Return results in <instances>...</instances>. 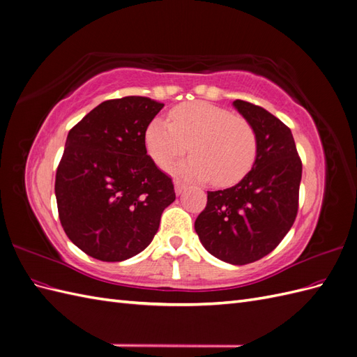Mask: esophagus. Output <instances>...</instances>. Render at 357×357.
Returning <instances> with one entry per match:
<instances>
[{
    "label": "esophagus",
    "instance_id": "obj_1",
    "mask_svg": "<svg viewBox=\"0 0 357 357\" xmlns=\"http://www.w3.org/2000/svg\"><path fill=\"white\" fill-rule=\"evenodd\" d=\"M174 189H176L177 195H181V193L188 189V185H185V183H181V181H176L174 183Z\"/></svg>",
    "mask_w": 357,
    "mask_h": 357
}]
</instances>
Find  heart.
Segmentation results:
<instances>
[{
	"label": "heart",
	"instance_id": "heart-1",
	"mask_svg": "<svg viewBox=\"0 0 357 357\" xmlns=\"http://www.w3.org/2000/svg\"><path fill=\"white\" fill-rule=\"evenodd\" d=\"M146 149L160 168H167L190 149L193 155L178 164L180 176L218 186H234L252 169L257 139L244 117L205 101L185 102L169 112V122L153 119L144 134Z\"/></svg>",
	"mask_w": 357,
	"mask_h": 357
}]
</instances>
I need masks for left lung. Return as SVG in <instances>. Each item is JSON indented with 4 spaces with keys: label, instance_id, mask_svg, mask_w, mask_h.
I'll list each match as a JSON object with an SVG mask.
<instances>
[{
    "label": "left lung",
    "instance_id": "left-lung-1",
    "mask_svg": "<svg viewBox=\"0 0 357 357\" xmlns=\"http://www.w3.org/2000/svg\"><path fill=\"white\" fill-rule=\"evenodd\" d=\"M234 107L256 134L255 165L235 186L207 192L195 231L214 257L245 265L271 253L294 225L302 162L294 135L280 119L247 101L236 100Z\"/></svg>",
    "mask_w": 357,
    "mask_h": 357
}]
</instances>
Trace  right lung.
<instances>
[{"instance_id": "obj_1", "label": "right lung", "mask_w": 357, "mask_h": 357, "mask_svg": "<svg viewBox=\"0 0 357 357\" xmlns=\"http://www.w3.org/2000/svg\"><path fill=\"white\" fill-rule=\"evenodd\" d=\"M162 107L146 96L109 100L68 132L55 180L59 220L68 238L98 261L143 252L176 199L171 177L144 143Z\"/></svg>"}]
</instances>
